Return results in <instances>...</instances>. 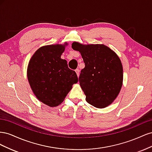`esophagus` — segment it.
<instances>
[{
    "label": "esophagus",
    "instance_id": "1",
    "mask_svg": "<svg viewBox=\"0 0 152 152\" xmlns=\"http://www.w3.org/2000/svg\"><path fill=\"white\" fill-rule=\"evenodd\" d=\"M75 72H76V73H77V76L79 77V73H80V72H79V68L76 69V70H75Z\"/></svg>",
    "mask_w": 152,
    "mask_h": 152
}]
</instances>
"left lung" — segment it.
<instances>
[{
    "label": "left lung",
    "instance_id": "left-lung-1",
    "mask_svg": "<svg viewBox=\"0 0 152 152\" xmlns=\"http://www.w3.org/2000/svg\"><path fill=\"white\" fill-rule=\"evenodd\" d=\"M72 47L81 53L85 64L79 81L86 102L96 108L107 107L122 87L123 68L120 59L104 45H86L75 42Z\"/></svg>",
    "mask_w": 152,
    "mask_h": 152
}]
</instances>
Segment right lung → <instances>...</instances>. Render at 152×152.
I'll return each mask as SVG.
<instances>
[{"label":"right lung","instance_id":"add662e5","mask_svg":"<svg viewBox=\"0 0 152 152\" xmlns=\"http://www.w3.org/2000/svg\"><path fill=\"white\" fill-rule=\"evenodd\" d=\"M65 45H50L36 50L30 59L27 76L31 88L41 102L56 107L65 99L72 85L78 82L74 70L61 58Z\"/></svg>","mask_w":152,"mask_h":152}]
</instances>
